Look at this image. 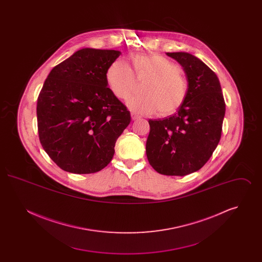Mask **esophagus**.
<instances>
[{"label": "esophagus", "mask_w": 262, "mask_h": 262, "mask_svg": "<svg viewBox=\"0 0 262 262\" xmlns=\"http://www.w3.org/2000/svg\"><path fill=\"white\" fill-rule=\"evenodd\" d=\"M130 116H132V120H133V121H136L137 119H139V116H138L137 114H136V113H130Z\"/></svg>", "instance_id": "obj_1"}]
</instances>
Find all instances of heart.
I'll return each instance as SVG.
<instances>
[{
  "mask_svg": "<svg viewBox=\"0 0 262 262\" xmlns=\"http://www.w3.org/2000/svg\"><path fill=\"white\" fill-rule=\"evenodd\" d=\"M137 78H147L141 94L127 100V107L138 114L167 116L176 112L187 97V83L180 68L160 55H134L132 57ZM106 80L114 95L125 100L136 88V78L128 63L118 59L108 67Z\"/></svg>",
  "mask_w": 262,
  "mask_h": 262,
  "instance_id": "obj_1",
  "label": "heart"
}]
</instances>
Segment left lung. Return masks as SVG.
<instances>
[{
    "instance_id": "1",
    "label": "left lung",
    "mask_w": 262,
    "mask_h": 262,
    "mask_svg": "<svg viewBox=\"0 0 262 262\" xmlns=\"http://www.w3.org/2000/svg\"><path fill=\"white\" fill-rule=\"evenodd\" d=\"M187 77V97L174 115L149 120L146 155L155 171L186 176L199 171L217 147L225 102L219 78L209 67L187 52L166 53Z\"/></svg>"
}]
</instances>
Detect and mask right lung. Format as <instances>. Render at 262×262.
I'll return each mask as SVG.
<instances>
[{"instance_id":"1","label":"right lung","mask_w":262,"mask_h":262,"mask_svg":"<svg viewBox=\"0 0 262 262\" xmlns=\"http://www.w3.org/2000/svg\"><path fill=\"white\" fill-rule=\"evenodd\" d=\"M122 53L83 48L59 63L37 100L42 147L66 172L91 174L111 162L130 114L108 86L106 71Z\"/></svg>"}]
</instances>
